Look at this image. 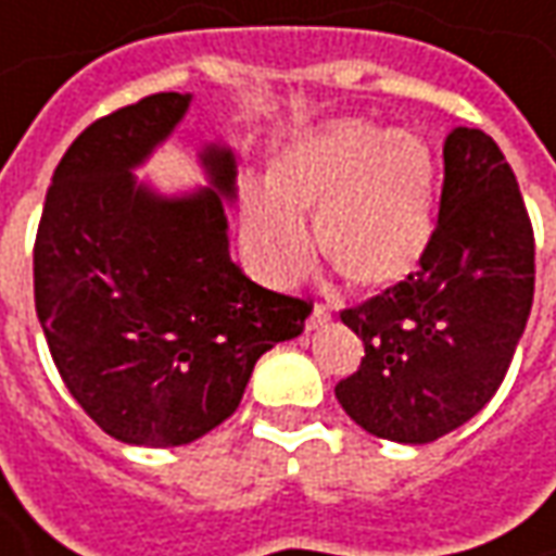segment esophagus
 I'll return each mask as SVG.
<instances>
[{"mask_svg": "<svg viewBox=\"0 0 556 556\" xmlns=\"http://www.w3.org/2000/svg\"><path fill=\"white\" fill-rule=\"evenodd\" d=\"M329 324V312L324 308V305H315L312 308V315H308V320H305V329L308 332H315V329H324Z\"/></svg>", "mask_w": 556, "mask_h": 556, "instance_id": "obj_1", "label": "esophagus"}]
</instances>
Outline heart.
I'll return each mask as SVG.
<instances>
[{
  "instance_id": "heart-1",
  "label": "heart",
  "mask_w": 556,
  "mask_h": 556,
  "mask_svg": "<svg viewBox=\"0 0 556 556\" xmlns=\"http://www.w3.org/2000/svg\"><path fill=\"white\" fill-rule=\"evenodd\" d=\"M241 244L263 281L287 287L317 248L344 281L381 293L408 281L432 241V156L408 129L329 121L287 141L266 190L241 193Z\"/></svg>"
}]
</instances>
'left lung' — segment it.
Masks as SVG:
<instances>
[{
	"mask_svg": "<svg viewBox=\"0 0 556 556\" xmlns=\"http://www.w3.org/2000/svg\"><path fill=\"white\" fill-rule=\"evenodd\" d=\"M442 160L439 224L420 269L342 312L366 357L336 400L357 427L402 445L435 442L493 400L533 308V227L500 144L457 126Z\"/></svg>",
	"mask_w": 556,
	"mask_h": 556,
	"instance_id": "left-lung-1",
	"label": "left lung"
}]
</instances>
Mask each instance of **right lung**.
<instances>
[{
  "instance_id": "right-lung-1",
  "label": "right lung",
  "mask_w": 556,
  "mask_h": 556,
  "mask_svg": "<svg viewBox=\"0 0 556 556\" xmlns=\"http://www.w3.org/2000/svg\"><path fill=\"white\" fill-rule=\"evenodd\" d=\"M190 93H156L90 124L53 172L36 236V312L68 393L117 442L190 445L220 427L256 359L296 339L308 305L229 260L236 154L197 151L208 187L160 193L141 168Z\"/></svg>"
}]
</instances>
